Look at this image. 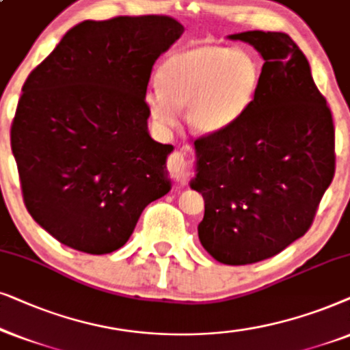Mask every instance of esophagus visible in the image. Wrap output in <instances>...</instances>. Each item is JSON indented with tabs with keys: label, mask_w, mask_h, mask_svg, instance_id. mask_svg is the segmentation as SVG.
I'll return each mask as SVG.
<instances>
[{
	"label": "esophagus",
	"mask_w": 350,
	"mask_h": 350,
	"mask_svg": "<svg viewBox=\"0 0 350 350\" xmlns=\"http://www.w3.org/2000/svg\"><path fill=\"white\" fill-rule=\"evenodd\" d=\"M167 170H170L171 176L178 183L185 184L192 176V166L189 165V161L185 160V157L180 152H174L167 160Z\"/></svg>",
	"instance_id": "34e87169"
}]
</instances>
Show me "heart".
I'll return each instance as SVG.
<instances>
[{"mask_svg": "<svg viewBox=\"0 0 350 350\" xmlns=\"http://www.w3.org/2000/svg\"><path fill=\"white\" fill-rule=\"evenodd\" d=\"M262 65L248 49L198 43L172 53L158 70V86L146 97L153 121L174 124L178 107L198 134H217L234 126L258 96Z\"/></svg>", "mask_w": 350, "mask_h": 350, "instance_id": "obj_1", "label": "heart"}]
</instances>
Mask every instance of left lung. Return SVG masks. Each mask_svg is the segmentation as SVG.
<instances>
[{"label":"left lung","mask_w":350,"mask_h":350,"mask_svg":"<svg viewBox=\"0 0 350 350\" xmlns=\"http://www.w3.org/2000/svg\"><path fill=\"white\" fill-rule=\"evenodd\" d=\"M262 55V80L234 126L195 141L203 248L222 264L272 258L309 230L334 176V126L297 44L282 31L229 36Z\"/></svg>","instance_id":"8db88e82"}]
</instances>
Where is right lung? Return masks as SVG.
Instances as JSON below:
<instances>
[{"instance_id": "right-lung-1", "label": "right lung", "mask_w": 350, "mask_h": 350, "mask_svg": "<svg viewBox=\"0 0 350 350\" xmlns=\"http://www.w3.org/2000/svg\"><path fill=\"white\" fill-rule=\"evenodd\" d=\"M183 31L166 16L85 21L27 78L11 148L27 209L62 245L116 251L171 190L174 147L148 134L146 92L155 60Z\"/></svg>"}]
</instances>
